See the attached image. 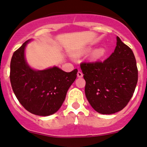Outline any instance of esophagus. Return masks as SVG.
<instances>
[{
    "label": "esophagus",
    "instance_id": "34e87169",
    "mask_svg": "<svg viewBox=\"0 0 147 147\" xmlns=\"http://www.w3.org/2000/svg\"><path fill=\"white\" fill-rule=\"evenodd\" d=\"M77 76H78V77H79V78H82V76H83V74H82V72L80 71H78Z\"/></svg>",
    "mask_w": 147,
    "mask_h": 147
}]
</instances>
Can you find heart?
Returning a JSON list of instances; mask_svg holds the SVG:
<instances>
[{
	"mask_svg": "<svg viewBox=\"0 0 147 147\" xmlns=\"http://www.w3.org/2000/svg\"><path fill=\"white\" fill-rule=\"evenodd\" d=\"M104 53H105V51L102 49H98V50H96V51H95L94 56L96 57H100V56H102V55L104 54Z\"/></svg>",
	"mask_w": 147,
	"mask_h": 147,
	"instance_id": "obj_1",
	"label": "heart"
}]
</instances>
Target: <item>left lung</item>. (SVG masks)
Listing matches in <instances>:
<instances>
[{
    "label": "left lung",
    "mask_w": 147,
    "mask_h": 147,
    "mask_svg": "<svg viewBox=\"0 0 147 147\" xmlns=\"http://www.w3.org/2000/svg\"><path fill=\"white\" fill-rule=\"evenodd\" d=\"M86 97L95 111L112 114L123 109L134 95L138 72L134 52L117 37V45L107 59L82 62Z\"/></svg>",
    "instance_id": "1"
}]
</instances>
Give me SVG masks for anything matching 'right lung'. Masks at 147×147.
<instances>
[{
	"instance_id": "right-lung-1",
	"label": "right lung",
	"mask_w": 147,
	"mask_h": 147,
	"mask_svg": "<svg viewBox=\"0 0 147 147\" xmlns=\"http://www.w3.org/2000/svg\"><path fill=\"white\" fill-rule=\"evenodd\" d=\"M27 40L15 51L10 63V82L19 102L29 112L47 116L63 105L67 91L77 77L78 69L65 72L58 67L42 71L31 69L25 59Z\"/></svg>"
}]
</instances>
